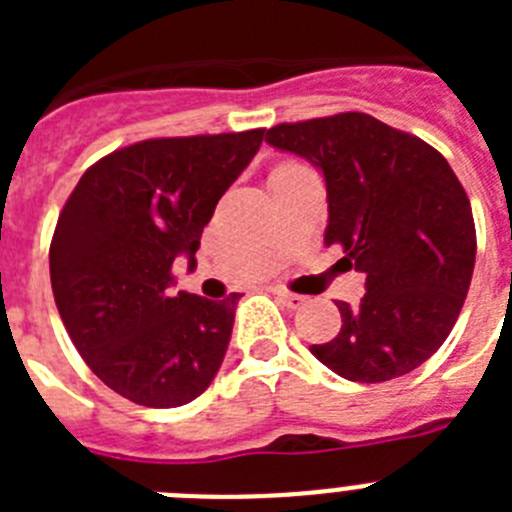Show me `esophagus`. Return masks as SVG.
I'll return each mask as SVG.
<instances>
[{
  "label": "esophagus",
  "mask_w": 512,
  "mask_h": 512,
  "mask_svg": "<svg viewBox=\"0 0 512 512\" xmlns=\"http://www.w3.org/2000/svg\"><path fill=\"white\" fill-rule=\"evenodd\" d=\"M277 297L284 302V307H289V310H300V307L307 302V297L295 295V292H287V289H277Z\"/></svg>",
  "instance_id": "34e87169"
}]
</instances>
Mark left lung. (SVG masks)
<instances>
[{"mask_svg": "<svg viewBox=\"0 0 512 512\" xmlns=\"http://www.w3.org/2000/svg\"><path fill=\"white\" fill-rule=\"evenodd\" d=\"M266 143L318 166L325 246L341 243L343 261L366 274V295L336 302L341 330L312 356L366 384L418 369L449 338L477 256L472 205L449 161L364 112L282 122Z\"/></svg>", "mask_w": 512, "mask_h": 512, "instance_id": "obj_1", "label": "left lung"}]
</instances>
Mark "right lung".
Masks as SVG:
<instances>
[{
	"mask_svg": "<svg viewBox=\"0 0 512 512\" xmlns=\"http://www.w3.org/2000/svg\"><path fill=\"white\" fill-rule=\"evenodd\" d=\"M264 130L151 138L99 158L58 215L51 287L89 369L146 408H179L210 387L228 351L238 295L174 292L171 266H197L217 200Z\"/></svg>",
	"mask_w": 512,
	"mask_h": 512,
	"instance_id": "obj_1",
	"label": "right lung"
}]
</instances>
